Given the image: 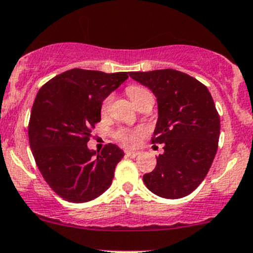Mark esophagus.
Listing matches in <instances>:
<instances>
[{
	"instance_id": "obj_1",
	"label": "esophagus",
	"mask_w": 253,
	"mask_h": 253,
	"mask_svg": "<svg viewBox=\"0 0 253 253\" xmlns=\"http://www.w3.org/2000/svg\"><path fill=\"white\" fill-rule=\"evenodd\" d=\"M138 155L137 152H132V150H126V157L127 158H136Z\"/></svg>"
}]
</instances>
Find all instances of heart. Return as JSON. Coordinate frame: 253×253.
<instances>
[{
	"mask_svg": "<svg viewBox=\"0 0 253 253\" xmlns=\"http://www.w3.org/2000/svg\"><path fill=\"white\" fill-rule=\"evenodd\" d=\"M127 94H129L130 98H131L132 103L135 104V106L136 104H137L138 101H141L143 98H146V96L148 95H152L146 88H143V87H140V86H130L129 88H127ZM111 103H112V95H109L103 101V104H101V115H106V113L109 112ZM140 135H141L140 130L122 129L119 130L117 134H116V137H117L118 140L124 144V146L134 147L136 146V143H137Z\"/></svg>",
	"mask_w": 253,
	"mask_h": 253,
	"instance_id": "b5f03b06",
	"label": "heart"
}]
</instances>
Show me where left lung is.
<instances>
[{
    "instance_id": "left-lung-1",
    "label": "left lung",
    "mask_w": 253,
    "mask_h": 253,
    "mask_svg": "<svg viewBox=\"0 0 253 253\" xmlns=\"http://www.w3.org/2000/svg\"><path fill=\"white\" fill-rule=\"evenodd\" d=\"M158 101L152 143H163L157 166L143 175L153 194L169 200L185 197L202 183L217 150L220 116L208 88L174 69L131 72Z\"/></svg>"
}]
</instances>
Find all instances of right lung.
I'll use <instances>...</instances> for the list:
<instances>
[{
	"label": "right lung",
	"instance_id": "1",
	"mask_svg": "<svg viewBox=\"0 0 253 253\" xmlns=\"http://www.w3.org/2000/svg\"><path fill=\"white\" fill-rule=\"evenodd\" d=\"M129 74L70 69L47 81L37 93L28 123V140L42 178L59 197L84 203L111 185L124 157L116 144L100 153L87 147L101 119V104Z\"/></svg>",
	"mask_w": 253,
	"mask_h": 253
}]
</instances>
